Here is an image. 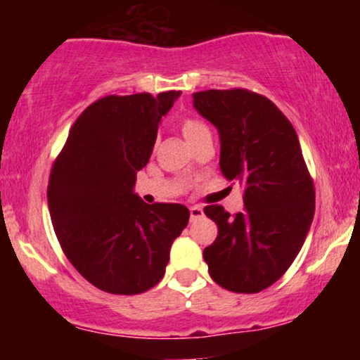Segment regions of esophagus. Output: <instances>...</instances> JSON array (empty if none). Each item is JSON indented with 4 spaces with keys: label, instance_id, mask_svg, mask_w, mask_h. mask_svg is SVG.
Instances as JSON below:
<instances>
[{
    "label": "esophagus",
    "instance_id": "34e87169",
    "mask_svg": "<svg viewBox=\"0 0 360 360\" xmlns=\"http://www.w3.org/2000/svg\"><path fill=\"white\" fill-rule=\"evenodd\" d=\"M189 217H191V221L196 220V218H201L203 217V208H200V206H191V208H189Z\"/></svg>",
    "mask_w": 360,
    "mask_h": 360
}]
</instances>
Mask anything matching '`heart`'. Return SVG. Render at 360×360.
Returning <instances> with one entry per match:
<instances>
[{"mask_svg":"<svg viewBox=\"0 0 360 360\" xmlns=\"http://www.w3.org/2000/svg\"><path fill=\"white\" fill-rule=\"evenodd\" d=\"M181 130H183L184 139L188 140L189 143H193L194 140L201 139L203 135L210 134V128L206 127L203 120L194 118V117H186L183 122H181Z\"/></svg>","mask_w":360,"mask_h":360,"instance_id":"obj_1","label":"heart"}]
</instances>
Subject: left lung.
I'll use <instances>...</instances> for the list:
<instances>
[{
  "instance_id": "1",
  "label": "left lung",
  "mask_w": 360,
  "mask_h": 360,
  "mask_svg": "<svg viewBox=\"0 0 360 360\" xmlns=\"http://www.w3.org/2000/svg\"><path fill=\"white\" fill-rule=\"evenodd\" d=\"M193 106L218 130L220 171L243 186V212L205 208L218 237L203 250L210 276L233 292L274 284L303 247L315 214V188L289 120L266 96L208 89Z\"/></svg>"
}]
</instances>
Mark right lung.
<instances>
[{
    "instance_id": "1",
    "label": "right lung",
    "mask_w": 360,
    "mask_h": 360,
    "mask_svg": "<svg viewBox=\"0 0 360 360\" xmlns=\"http://www.w3.org/2000/svg\"><path fill=\"white\" fill-rule=\"evenodd\" d=\"M179 96L166 91L94 101L53 162L47 188L53 230L77 272L101 291L139 295L154 288L188 225L184 205H147L134 191L160 120Z\"/></svg>"
}]
</instances>
